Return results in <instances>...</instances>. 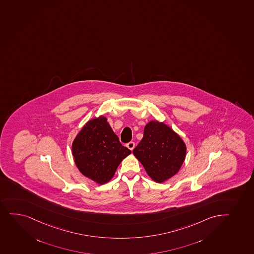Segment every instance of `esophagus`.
<instances>
[{
    "label": "esophagus",
    "mask_w": 254,
    "mask_h": 254,
    "mask_svg": "<svg viewBox=\"0 0 254 254\" xmlns=\"http://www.w3.org/2000/svg\"><path fill=\"white\" fill-rule=\"evenodd\" d=\"M127 147L130 150H133V148H135V143H134V142H129L128 143H127Z\"/></svg>",
    "instance_id": "esophagus-1"
}]
</instances>
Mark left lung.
<instances>
[{
  "label": "left lung",
  "instance_id": "left-lung-1",
  "mask_svg": "<svg viewBox=\"0 0 254 254\" xmlns=\"http://www.w3.org/2000/svg\"><path fill=\"white\" fill-rule=\"evenodd\" d=\"M134 155L155 183H162L178 173L185 161L187 146L171 127L159 121L146 124Z\"/></svg>",
  "mask_w": 254,
  "mask_h": 254
}]
</instances>
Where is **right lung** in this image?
<instances>
[{"label": "right lung", "mask_w": 254, "mask_h": 254, "mask_svg": "<svg viewBox=\"0 0 254 254\" xmlns=\"http://www.w3.org/2000/svg\"><path fill=\"white\" fill-rule=\"evenodd\" d=\"M71 153L80 172L103 185L114 177L131 150L122 145L107 118L100 116L87 122L80 130L71 144Z\"/></svg>", "instance_id": "1"}]
</instances>
